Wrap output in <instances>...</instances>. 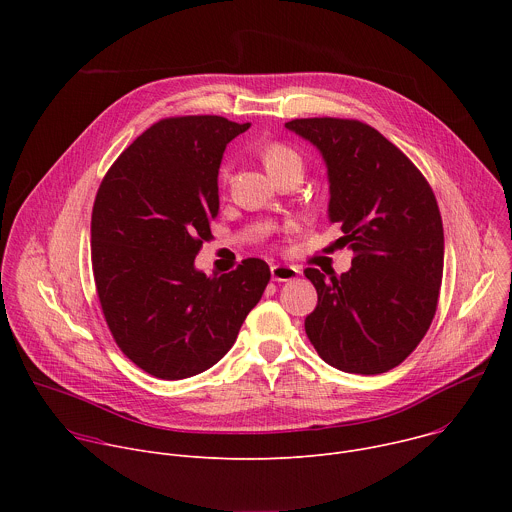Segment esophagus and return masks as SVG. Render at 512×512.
Instances as JSON below:
<instances>
[{"label": "esophagus", "instance_id": "obj_1", "mask_svg": "<svg viewBox=\"0 0 512 512\" xmlns=\"http://www.w3.org/2000/svg\"><path fill=\"white\" fill-rule=\"evenodd\" d=\"M300 275V271L291 265H271L273 281H291Z\"/></svg>", "mask_w": 512, "mask_h": 512}]
</instances>
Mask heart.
Instances as JSON below:
<instances>
[{"instance_id": "heart-1", "label": "heart", "mask_w": 512, "mask_h": 512, "mask_svg": "<svg viewBox=\"0 0 512 512\" xmlns=\"http://www.w3.org/2000/svg\"><path fill=\"white\" fill-rule=\"evenodd\" d=\"M259 158L267 170V174L277 180L279 176L291 172V170H300L302 172V156L291 148V145L287 143H281V141H271L267 145H263L261 152H259ZM229 170L225 168L221 172V184H229Z\"/></svg>"}]
</instances>
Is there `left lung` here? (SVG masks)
<instances>
[{
  "instance_id": "8db88e82",
  "label": "left lung",
  "mask_w": 512,
  "mask_h": 512,
  "mask_svg": "<svg viewBox=\"0 0 512 512\" xmlns=\"http://www.w3.org/2000/svg\"><path fill=\"white\" fill-rule=\"evenodd\" d=\"M285 127L320 150L330 182L328 218L352 249L334 275L308 267L318 306L306 334L330 367L379 375L421 342L435 316L444 275V225L431 186L375 127L312 117Z\"/></svg>"
}]
</instances>
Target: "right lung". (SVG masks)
Instances as JSON below:
<instances>
[{"label":"right lung","mask_w":512,"mask_h":512,"mask_svg":"<svg viewBox=\"0 0 512 512\" xmlns=\"http://www.w3.org/2000/svg\"><path fill=\"white\" fill-rule=\"evenodd\" d=\"M249 127L218 115L162 119L99 186L91 216L97 296L121 352L152 377L178 381L210 369L269 283L261 259L221 277L194 267L212 239L225 148Z\"/></svg>","instance_id":"right-lung-1"}]
</instances>
